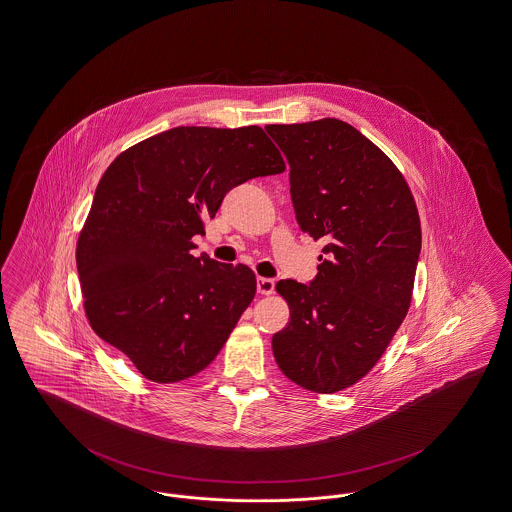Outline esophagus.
<instances>
[{
    "instance_id": "1",
    "label": "esophagus",
    "mask_w": 512,
    "mask_h": 512,
    "mask_svg": "<svg viewBox=\"0 0 512 512\" xmlns=\"http://www.w3.org/2000/svg\"><path fill=\"white\" fill-rule=\"evenodd\" d=\"M275 291V281L270 277H258V293L260 295H272Z\"/></svg>"
}]
</instances>
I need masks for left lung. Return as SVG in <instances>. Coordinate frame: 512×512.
I'll use <instances>...</instances> for the list:
<instances>
[{"mask_svg": "<svg viewBox=\"0 0 512 512\" xmlns=\"http://www.w3.org/2000/svg\"><path fill=\"white\" fill-rule=\"evenodd\" d=\"M266 132L291 167L301 231L324 240L310 283L275 285L291 320L273 334V357L299 386L340 392L375 367L408 314L419 213L402 172L347 122L272 124Z\"/></svg>", "mask_w": 512, "mask_h": 512, "instance_id": "8db88e82", "label": "left lung"}]
</instances>
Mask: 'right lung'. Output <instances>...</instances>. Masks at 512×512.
<instances>
[{
  "instance_id": "right-lung-1",
  "label": "right lung",
  "mask_w": 512,
  "mask_h": 512,
  "mask_svg": "<svg viewBox=\"0 0 512 512\" xmlns=\"http://www.w3.org/2000/svg\"><path fill=\"white\" fill-rule=\"evenodd\" d=\"M285 171L258 126H178L120 153L77 240L85 312L101 340L153 382L204 371L252 303L256 275L196 258L194 235L229 190Z\"/></svg>"
}]
</instances>
